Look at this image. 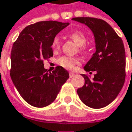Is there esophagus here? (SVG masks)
Wrapping results in <instances>:
<instances>
[{"mask_svg":"<svg viewBox=\"0 0 132 132\" xmlns=\"http://www.w3.org/2000/svg\"><path fill=\"white\" fill-rule=\"evenodd\" d=\"M75 75H76L75 72H69V77H70V78H72Z\"/></svg>","mask_w":132,"mask_h":132,"instance_id":"esophagus-1","label":"esophagus"}]
</instances>
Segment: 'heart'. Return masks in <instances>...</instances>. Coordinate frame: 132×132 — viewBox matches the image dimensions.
I'll use <instances>...</instances> for the list:
<instances>
[{"mask_svg":"<svg viewBox=\"0 0 132 132\" xmlns=\"http://www.w3.org/2000/svg\"><path fill=\"white\" fill-rule=\"evenodd\" d=\"M69 37H70V38H72L74 42H76L78 46H80L81 48L83 47V45H85L87 42V38H86L85 35L80 31H75L70 33ZM60 38L58 37H56L52 42V48L54 50H58L60 47ZM58 63L60 66L63 67L64 69L71 70V69H74V67L76 64H78V60L76 58H74V57L63 56L58 59Z\"/></svg>","mask_w":132,"mask_h":132,"instance_id":"obj_1","label":"heart"}]
</instances>
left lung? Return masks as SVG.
Here are the masks:
<instances>
[{
    "label": "left lung",
    "mask_w": 132,
    "mask_h": 132,
    "mask_svg": "<svg viewBox=\"0 0 132 132\" xmlns=\"http://www.w3.org/2000/svg\"><path fill=\"white\" fill-rule=\"evenodd\" d=\"M74 21L87 26L94 36L96 51L84 69L96 71L92 80L82 75L85 85L78 88L79 98L86 106L100 109L116 98L126 78V52L122 40L104 20L92 17H76Z\"/></svg>",
    "instance_id": "obj_1"
}]
</instances>
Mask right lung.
Listing matches in <instances>:
<instances>
[{"label":"right lung","instance_id":"add662e5","mask_svg":"<svg viewBox=\"0 0 132 132\" xmlns=\"http://www.w3.org/2000/svg\"><path fill=\"white\" fill-rule=\"evenodd\" d=\"M69 22L42 21L26 27L14 42L11 54L10 77L21 97L35 107L54 101L69 72L58 66L52 72L44 67V60L53 56L52 42Z\"/></svg>","mask_w":132,"mask_h":132}]
</instances>
